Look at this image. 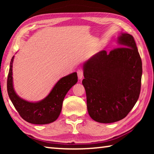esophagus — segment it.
I'll return each mask as SVG.
<instances>
[{"instance_id": "obj_1", "label": "esophagus", "mask_w": 154, "mask_h": 154, "mask_svg": "<svg viewBox=\"0 0 154 154\" xmlns=\"http://www.w3.org/2000/svg\"><path fill=\"white\" fill-rule=\"evenodd\" d=\"M77 75H78V77H79V79H82V77H83V69H78L77 70Z\"/></svg>"}]
</instances>
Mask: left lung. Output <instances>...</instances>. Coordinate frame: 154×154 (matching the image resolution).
Instances as JSON below:
<instances>
[{
    "label": "left lung",
    "mask_w": 154,
    "mask_h": 154,
    "mask_svg": "<svg viewBox=\"0 0 154 154\" xmlns=\"http://www.w3.org/2000/svg\"><path fill=\"white\" fill-rule=\"evenodd\" d=\"M118 43L120 47L98 52L83 66L88 113L100 123L124 119L139 97L142 61L136 43L127 33Z\"/></svg>",
    "instance_id": "left-lung-1"
}]
</instances>
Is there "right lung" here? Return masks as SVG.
Here are the masks:
<instances>
[{"label":"right lung","instance_id":"obj_1","mask_svg":"<svg viewBox=\"0 0 154 154\" xmlns=\"http://www.w3.org/2000/svg\"><path fill=\"white\" fill-rule=\"evenodd\" d=\"M14 56L10 62L7 77V92L13 105L22 118L34 124H47L56 121L60 114L62 102L71 88L77 82V72H73L60 79L49 95L38 103L23 100L15 92L13 87L12 66Z\"/></svg>","mask_w":154,"mask_h":154}]
</instances>
